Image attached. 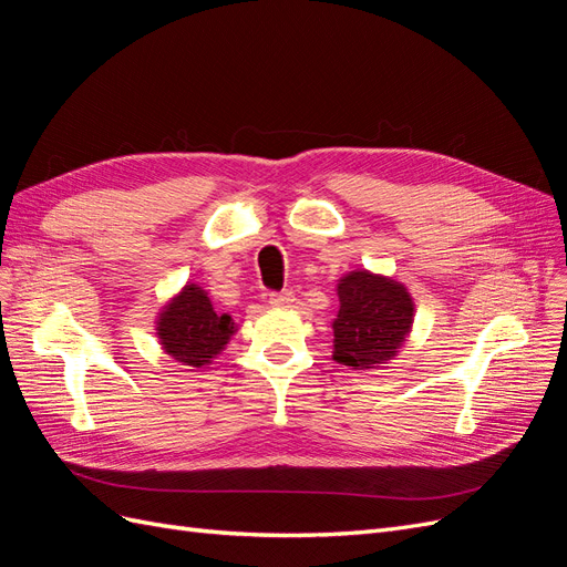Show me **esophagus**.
Here are the masks:
<instances>
[{"label":"esophagus","mask_w":567,"mask_h":567,"mask_svg":"<svg viewBox=\"0 0 567 567\" xmlns=\"http://www.w3.org/2000/svg\"><path fill=\"white\" fill-rule=\"evenodd\" d=\"M293 302H296L293 290H277V293H269L271 307H290Z\"/></svg>","instance_id":"34e87169"}]
</instances>
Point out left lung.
Segmentation results:
<instances>
[{"instance_id": "8db88e82", "label": "left lung", "mask_w": 567, "mask_h": 567, "mask_svg": "<svg viewBox=\"0 0 567 567\" xmlns=\"http://www.w3.org/2000/svg\"><path fill=\"white\" fill-rule=\"evenodd\" d=\"M340 310L333 321V359L373 369L394 357L414 321V302L398 281L352 271L338 284Z\"/></svg>"}]
</instances>
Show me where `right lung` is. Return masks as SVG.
<instances>
[{
  "instance_id": "1",
  "label": "right lung",
  "mask_w": 567,
  "mask_h": 567,
  "mask_svg": "<svg viewBox=\"0 0 567 567\" xmlns=\"http://www.w3.org/2000/svg\"><path fill=\"white\" fill-rule=\"evenodd\" d=\"M234 333L229 315H217L210 298L196 284L184 286L158 317V338L163 350L184 367H205L219 354Z\"/></svg>"
}]
</instances>
